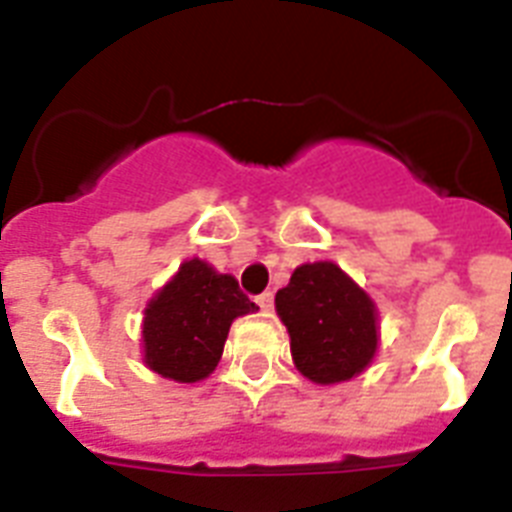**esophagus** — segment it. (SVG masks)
<instances>
[{"mask_svg":"<svg viewBox=\"0 0 512 512\" xmlns=\"http://www.w3.org/2000/svg\"><path fill=\"white\" fill-rule=\"evenodd\" d=\"M257 303L263 311H271L273 308V292H263V295H257Z\"/></svg>","mask_w":512,"mask_h":512,"instance_id":"esophagus-1","label":"esophagus"}]
</instances>
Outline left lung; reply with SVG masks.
I'll return each mask as SVG.
<instances>
[{
	"instance_id": "1",
	"label": "left lung",
	"mask_w": 512,
	"mask_h": 512,
	"mask_svg": "<svg viewBox=\"0 0 512 512\" xmlns=\"http://www.w3.org/2000/svg\"><path fill=\"white\" fill-rule=\"evenodd\" d=\"M297 369L313 382L350 380L377 350L374 303L335 263L300 265L276 292Z\"/></svg>"
}]
</instances>
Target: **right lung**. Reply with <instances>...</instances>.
Returning a JSON list of instances; mask_svg holds the SVG:
<instances>
[{"mask_svg":"<svg viewBox=\"0 0 512 512\" xmlns=\"http://www.w3.org/2000/svg\"><path fill=\"white\" fill-rule=\"evenodd\" d=\"M257 311L239 281L193 257L148 303L143 321L146 364L177 382L204 380L223 356L236 316Z\"/></svg>","mask_w":512,"mask_h":512,"instance_id":"obj_1","label":"right lung"}]
</instances>
